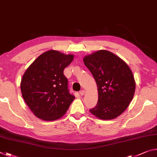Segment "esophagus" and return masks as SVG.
<instances>
[{
    "instance_id": "1",
    "label": "esophagus",
    "mask_w": 157,
    "mask_h": 157,
    "mask_svg": "<svg viewBox=\"0 0 157 157\" xmlns=\"http://www.w3.org/2000/svg\"><path fill=\"white\" fill-rule=\"evenodd\" d=\"M84 90H81L80 91H79V94H80V95H84Z\"/></svg>"
}]
</instances>
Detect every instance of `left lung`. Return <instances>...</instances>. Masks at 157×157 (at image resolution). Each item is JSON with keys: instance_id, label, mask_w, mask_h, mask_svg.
Segmentation results:
<instances>
[{"instance_id": "1", "label": "left lung", "mask_w": 157, "mask_h": 157, "mask_svg": "<svg viewBox=\"0 0 157 157\" xmlns=\"http://www.w3.org/2000/svg\"><path fill=\"white\" fill-rule=\"evenodd\" d=\"M84 63L94 76L98 91V103L90 112L102 120L120 116L132 100L136 87L129 66L105 50L84 57Z\"/></svg>"}]
</instances>
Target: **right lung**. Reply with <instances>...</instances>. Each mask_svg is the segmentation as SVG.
Listing matches in <instances>:
<instances>
[{"mask_svg":"<svg viewBox=\"0 0 157 157\" xmlns=\"http://www.w3.org/2000/svg\"><path fill=\"white\" fill-rule=\"evenodd\" d=\"M73 59V55L49 50L37 57L26 70L21 82L22 96L39 118L57 120L75 99L63 75V70Z\"/></svg>","mask_w":157,"mask_h":157,"instance_id":"obj_1","label":"right lung"}]
</instances>
